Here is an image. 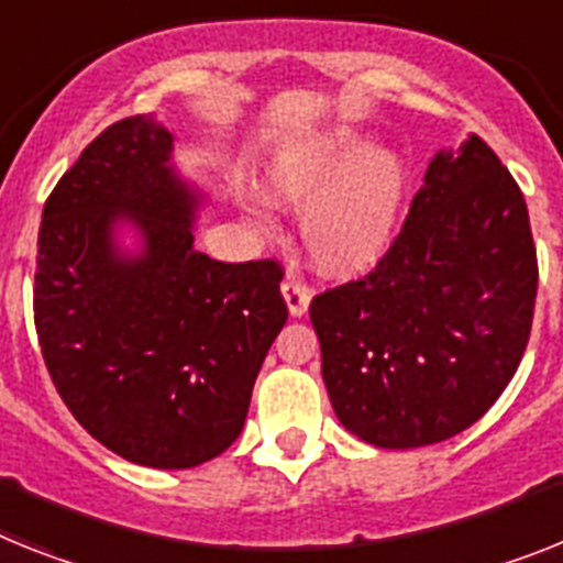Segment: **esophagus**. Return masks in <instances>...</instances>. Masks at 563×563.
<instances>
[{"instance_id": "1", "label": "esophagus", "mask_w": 563, "mask_h": 563, "mask_svg": "<svg viewBox=\"0 0 563 563\" xmlns=\"http://www.w3.org/2000/svg\"><path fill=\"white\" fill-rule=\"evenodd\" d=\"M283 300H286V306H289V314L291 318H303L306 309H309V300H311V291L306 289L303 283L297 280H286L283 283Z\"/></svg>"}]
</instances>
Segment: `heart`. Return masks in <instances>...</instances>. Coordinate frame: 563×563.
Instances as JSON below:
<instances>
[{"instance_id":"heart-1","label":"heart","mask_w":563,"mask_h":563,"mask_svg":"<svg viewBox=\"0 0 563 563\" xmlns=\"http://www.w3.org/2000/svg\"><path fill=\"white\" fill-rule=\"evenodd\" d=\"M406 159L389 145H366L352 125L295 136L260 174L263 200L300 211V243L325 277L354 280L384 263L406 202Z\"/></svg>"}]
</instances>
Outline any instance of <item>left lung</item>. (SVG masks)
Masks as SVG:
<instances>
[{
	"mask_svg": "<svg viewBox=\"0 0 563 563\" xmlns=\"http://www.w3.org/2000/svg\"><path fill=\"white\" fill-rule=\"evenodd\" d=\"M536 291L512 174L475 134L441 148L384 263L309 306L338 420L380 450L470 429L521 363Z\"/></svg>",
	"mask_w": 563,
	"mask_h": 563,
	"instance_id": "left-lung-1",
	"label": "left lung"
}]
</instances>
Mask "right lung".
Listing matches in <instances>:
<instances>
[{
  "mask_svg": "<svg viewBox=\"0 0 563 563\" xmlns=\"http://www.w3.org/2000/svg\"><path fill=\"white\" fill-rule=\"evenodd\" d=\"M206 202L148 113L102 131L42 211L33 320L51 380L91 438L151 470L238 441L289 318L277 263L194 249Z\"/></svg>",
  "mask_w": 563,
  "mask_h": 563,
  "instance_id": "1",
  "label": "right lung"
}]
</instances>
